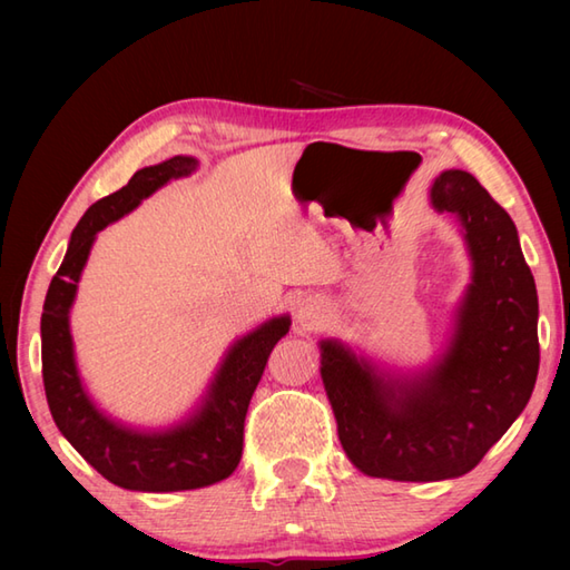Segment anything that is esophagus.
I'll return each mask as SVG.
<instances>
[{"mask_svg":"<svg viewBox=\"0 0 570 570\" xmlns=\"http://www.w3.org/2000/svg\"><path fill=\"white\" fill-rule=\"evenodd\" d=\"M296 318H298L301 323H308V325L318 323V321H321V304H318V301H313V298L298 301V306H296Z\"/></svg>","mask_w":570,"mask_h":570,"instance_id":"1","label":"esophagus"}]
</instances>
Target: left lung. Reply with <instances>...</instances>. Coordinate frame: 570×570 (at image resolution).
Listing matches in <instances>:
<instances>
[{"instance_id": "8db88e82", "label": "left lung", "mask_w": 570, "mask_h": 570, "mask_svg": "<svg viewBox=\"0 0 570 570\" xmlns=\"http://www.w3.org/2000/svg\"><path fill=\"white\" fill-rule=\"evenodd\" d=\"M431 203L458 215L472 259L445 355L416 380H390L337 341L321 343L337 435L372 478L465 475L522 414L539 374L537 284L512 217L458 168L433 180Z\"/></svg>"}]
</instances>
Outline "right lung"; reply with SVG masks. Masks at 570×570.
Instances as JSON below:
<instances>
[{"label": "right lung", "instance_id": "1", "mask_svg": "<svg viewBox=\"0 0 570 570\" xmlns=\"http://www.w3.org/2000/svg\"><path fill=\"white\" fill-rule=\"evenodd\" d=\"M190 156H174L131 176L125 188L90 205L72 229L63 264L51 278L41 313V360L48 409L60 433L88 463L115 485L139 492H178L213 485L239 465L245 416L274 345L288 333V316L262 323L229 347L205 396L186 423L144 433L119 426L90 402L72 357L68 313L95 235L119 220L171 178L196 171Z\"/></svg>", "mask_w": 570, "mask_h": 570}]
</instances>
